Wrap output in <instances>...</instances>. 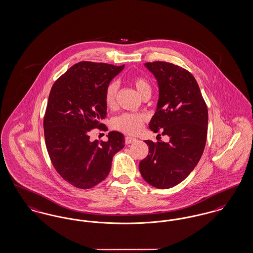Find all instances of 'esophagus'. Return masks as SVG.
<instances>
[{
    "instance_id": "esophagus-1",
    "label": "esophagus",
    "mask_w": 253,
    "mask_h": 253,
    "mask_svg": "<svg viewBox=\"0 0 253 253\" xmlns=\"http://www.w3.org/2000/svg\"><path fill=\"white\" fill-rule=\"evenodd\" d=\"M125 140H126V145L132 144V143H134V142L136 141V139H135V138H132V137H129V136H126Z\"/></svg>"
}]
</instances>
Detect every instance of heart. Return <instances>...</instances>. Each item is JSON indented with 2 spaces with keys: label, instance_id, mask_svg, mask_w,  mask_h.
<instances>
[{
  "label": "heart",
  "instance_id": "obj_1",
  "mask_svg": "<svg viewBox=\"0 0 253 253\" xmlns=\"http://www.w3.org/2000/svg\"><path fill=\"white\" fill-rule=\"evenodd\" d=\"M131 83L142 97H144L146 94H151V86L145 78L141 76H135L133 77ZM118 89L119 85L118 83L115 81H112L107 84L105 91V102L107 107L114 108L116 106ZM145 121L146 116L144 114L123 113L113 119L112 126L115 129L126 134H136L142 129Z\"/></svg>",
  "mask_w": 253,
  "mask_h": 253
}]
</instances>
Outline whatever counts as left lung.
Wrapping results in <instances>:
<instances>
[{"instance_id": "1", "label": "left lung", "mask_w": 253, "mask_h": 253, "mask_svg": "<svg viewBox=\"0 0 253 253\" xmlns=\"http://www.w3.org/2000/svg\"><path fill=\"white\" fill-rule=\"evenodd\" d=\"M159 86V100L149 128L168 135L169 142L146 140L148 155L139 164L144 180L157 188L180 184L204 152L209 113L199 85L185 68L167 62L146 63Z\"/></svg>"}]
</instances>
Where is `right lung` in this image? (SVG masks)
<instances>
[{
	"label": "right lung",
	"mask_w": 253,
	"mask_h": 253,
	"mask_svg": "<svg viewBox=\"0 0 253 253\" xmlns=\"http://www.w3.org/2000/svg\"><path fill=\"white\" fill-rule=\"evenodd\" d=\"M104 63L80 62L54 83L43 118L44 140L55 169L70 185L91 188L107 178L125 137L110 131L107 142L90 141L94 128L107 129V84L124 69Z\"/></svg>",
	"instance_id": "obj_1"
}]
</instances>
